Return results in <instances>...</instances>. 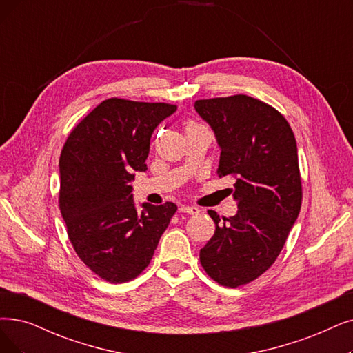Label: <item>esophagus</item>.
Wrapping results in <instances>:
<instances>
[{"mask_svg": "<svg viewBox=\"0 0 353 353\" xmlns=\"http://www.w3.org/2000/svg\"><path fill=\"white\" fill-rule=\"evenodd\" d=\"M179 211L181 213H187V214H199L200 213V210L196 208V207H190V205H182V207H179Z\"/></svg>", "mask_w": 353, "mask_h": 353, "instance_id": "esophagus-1", "label": "esophagus"}]
</instances>
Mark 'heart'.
<instances>
[{
	"mask_svg": "<svg viewBox=\"0 0 353 353\" xmlns=\"http://www.w3.org/2000/svg\"><path fill=\"white\" fill-rule=\"evenodd\" d=\"M194 125H196V124H194V123H188V124H187V129H188V128H194Z\"/></svg>",
	"mask_w": 353,
	"mask_h": 353,
	"instance_id": "1",
	"label": "heart"
}]
</instances>
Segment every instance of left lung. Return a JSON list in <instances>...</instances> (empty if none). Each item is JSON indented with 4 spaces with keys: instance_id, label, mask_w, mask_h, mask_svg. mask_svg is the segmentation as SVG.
<instances>
[{
    "instance_id": "obj_1",
    "label": "left lung",
    "mask_w": 353,
    "mask_h": 353,
    "mask_svg": "<svg viewBox=\"0 0 353 353\" xmlns=\"http://www.w3.org/2000/svg\"><path fill=\"white\" fill-rule=\"evenodd\" d=\"M195 111L214 130L221 149L219 176L236 179L237 214L220 220L200 250L210 278L224 287L245 285L270 270L301 208L297 143L278 110L243 94L196 100Z\"/></svg>"
}]
</instances>
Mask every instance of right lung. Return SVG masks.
<instances>
[{
  "label": "right lung",
  "mask_w": 353,
  "mask_h": 353,
  "mask_svg": "<svg viewBox=\"0 0 353 353\" xmlns=\"http://www.w3.org/2000/svg\"><path fill=\"white\" fill-rule=\"evenodd\" d=\"M176 105L108 98L68 136L59 158V208L79 259L111 284L146 270L176 211L174 203H143L137 211L130 181L145 161L157 125Z\"/></svg>",
  "instance_id": "1"
}]
</instances>
